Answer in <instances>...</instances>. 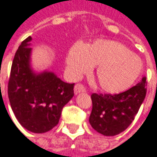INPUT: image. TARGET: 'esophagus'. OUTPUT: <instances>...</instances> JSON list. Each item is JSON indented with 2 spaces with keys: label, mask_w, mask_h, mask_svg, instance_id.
Returning a JSON list of instances; mask_svg holds the SVG:
<instances>
[{
  "label": "esophagus",
  "mask_w": 157,
  "mask_h": 157,
  "mask_svg": "<svg viewBox=\"0 0 157 157\" xmlns=\"http://www.w3.org/2000/svg\"><path fill=\"white\" fill-rule=\"evenodd\" d=\"M85 92H86V89H85V87L82 84H80V83L75 84V93H76V94L80 93H85Z\"/></svg>",
  "instance_id": "obj_1"
}]
</instances>
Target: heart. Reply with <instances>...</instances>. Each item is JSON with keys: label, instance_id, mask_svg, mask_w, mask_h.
<instances>
[{"label": "heart", "instance_id": "obj_1", "mask_svg": "<svg viewBox=\"0 0 157 157\" xmlns=\"http://www.w3.org/2000/svg\"><path fill=\"white\" fill-rule=\"evenodd\" d=\"M97 66L96 80L101 90L119 93L128 89L138 78L142 61L119 42L99 39L87 46H73L66 56L69 75L77 78Z\"/></svg>", "mask_w": 157, "mask_h": 157}]
</instances>
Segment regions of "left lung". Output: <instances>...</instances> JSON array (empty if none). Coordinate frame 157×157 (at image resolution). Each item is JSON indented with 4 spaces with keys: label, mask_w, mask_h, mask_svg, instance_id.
<instances>
[{
    "label": "left lung",
    "mask_w": 157,
    "mask_h": 157,
    "mask_svg": "<svg viewBox=\"0 0 157 157\" xmlns=\"http://www.w3.org/2000/svg\"><path fill=\"white\" fill-rule=\"evenodd\" d=\"M147 78L119 94L93 93V109L89 118L91 126L104 136L123 132L134 121L147 94Z\"/></svg>",
    "instance_id": "8db88e82"
}]
</instances>
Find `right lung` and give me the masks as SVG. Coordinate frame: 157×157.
<instances>
[{"label":"right lung","mask_w":157,"mask_h":157,"mask_svg":"<svg viewBox=\"0 0 157 157\" xmlns=\"http://www.w3.org/2000/svg\"><path fill=\"white\" fill-rule=\"evenodd\" d=\"M31 36L23 40L14 56L8 96L18 121L29 131L45 133L56 127L64 106L74 96L75 83L54 73L36 74L30 67Z\"/></svg>","instance_id":"add662e5"}]
</instances>
